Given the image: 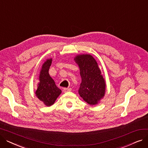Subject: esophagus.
Instances as JSON below:
<instances>
[{
	"instance_id": "esophagus-1",
	"label": "esophagus",
	"mask_w": 148,
	"mask_h": 148,
	"mask_svg": "<svg viewBox=\"0 0 148 148\" xmlns=\"http://www.w3.org/2000/svg\"><path fill=\"white\" fill-rule=\"evenodd\" d=\"M71 89L70 88H64V92H69V91H71Z\"/></svg>"
}]
</instances>
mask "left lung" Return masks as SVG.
<instances>
[{"mask_svg":"<svg viewBox=\"0 0 148 148\" xmlns=\"http://www.w3.org/2000/svg\"><path fill=\"white\" fill-rule=\"evenodd\" d=\"M79 65L82 83L79 95L90 105H95L105 94L106 83L95 59L89 54H82L75 58Z\"/></svg>","mask_w":148,"mask_h":148,"instance_id":"8db88e82","label":"left lung"}]
</instances>
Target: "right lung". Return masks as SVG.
<instances>
[{"instance_id":"add662e5","label":"right lung","mask_w":148,"mask_h":148,"mask_svg":"<svg viewBox=\"0 0 148 148\" xmlns=\"http://www.w3.org/2000/svg\"><path fill=\"white\" fill-rule=\"evenodd\" d=\"M51 61V59H48L43 64L40 75V83L35 93L36 97L47 106L54 104L62 92L49 74Z\"/></svg>"}]
</instances>
